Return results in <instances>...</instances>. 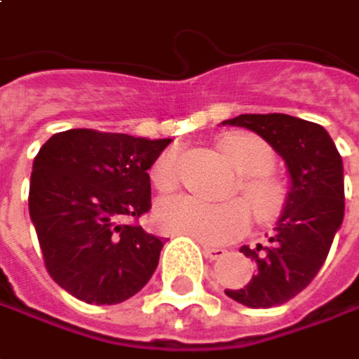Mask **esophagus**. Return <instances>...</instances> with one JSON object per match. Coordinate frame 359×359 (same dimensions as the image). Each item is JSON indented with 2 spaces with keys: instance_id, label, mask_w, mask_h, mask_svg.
<instances>
[{
  "instance_id": "34e87169",
  "label": "esophagus",
  "mask_w": 359,
  "mask_h": 359,
  "mask_svg": "<svg viewBox=\"0 0 359 359\" xmlns=\"http://www.w3.org/2000/svg\"><path fill=\"white\" fill-rule=\"evenodd\" d=\"M202 250H204L206 259H210V260L222 259V257L226 255V248H222V246H210V244H202Z\"/></svg>"
}]
</instances>
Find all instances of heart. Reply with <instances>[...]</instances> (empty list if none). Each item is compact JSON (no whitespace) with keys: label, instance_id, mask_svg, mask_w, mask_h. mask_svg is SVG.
<instances>
[{"label":"heart","instance_id":"1","mask_svg":"<svg viewBox=\"0 0 359 359\" xmlns=\"http://www.w3.org/2000/svg\"><path fill=\"white\" fill-rule=\"evenodd\" d=\"M220 149L244 173L241 189L257 220L264 224L275 222L287 204V189L269 173L275 168V151L271 145L257 135L232 133L220 141ZM151 177L153 184L163 191L175 188L177 165L173 151L163 153L155 161ZM248 205L242 200L214 204L196 196H173L159 202L155 216L159 226L168 232L184 234L206 244H218L236 238L248 228Z\"/></svg>","mask_w":359,"mask_h":359}]
</instances>
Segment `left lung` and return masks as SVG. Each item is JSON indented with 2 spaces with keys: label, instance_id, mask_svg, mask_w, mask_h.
<instances>
[{
  "label": "left lung",
  "instance_id": "8db88e82",
  "mask_svg": "<svg viewBox=\"0 0 359 359\" xmlns=\"http://www.w3.org/2000/svg\"><path fill=\"white\" fill-rule=\"evenodd\" d=\"M260 135L283 157L291 186L275 234L257 248L242 246L257 273L242 289H226L252 309L283 305L299 295L319 273L333 236L344 222V163L330 133L291 115H238L222 121Z\"/></svg>",
  "mask_w": 359,
  "mask_h": 359
}]
</instances>
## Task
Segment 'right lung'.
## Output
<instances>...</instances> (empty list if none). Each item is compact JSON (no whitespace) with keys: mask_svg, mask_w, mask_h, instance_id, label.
I'll use <instances>...</instances> for the list:
<instances>
[{"mask_svg":"<svg viewBox=\"0 0 359 359\" xmlns=\"http://www.w3.org/2000/svg\"><path fill=\"white\" fill-rule=\"evenodd\" d=\"M171 139L93 129L52 135L34 159L29 218L50 277L84 303L115 305L139 293L163 241L125 224L151 208L149 173Z\"/></svg>","mask_w":359,"mask_h":359,"instance_id":"right-lung-1","label":"right lung"}]
</instances>
